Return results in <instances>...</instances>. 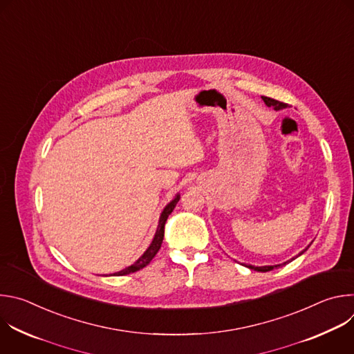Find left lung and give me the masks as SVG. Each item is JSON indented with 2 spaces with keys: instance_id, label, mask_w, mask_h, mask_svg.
<instances>
[{
  "instance_id": "1",
  "label": "left lung",
  "mask_w": 354,
  "mask_h": 354,
  "mask_svg": "<svg viewBox=\"0 0 354 354\" xmlns=\"http://www.w3.org/2000/svg\"><path fill=\"white\" fill-rule=\"evenodd\" d=\"M262 99H263V102L268 105V106H273L274 108V111H280V109H284V108H287V104H284V102H280V100H276V99H273V97H269V96H262ZM307 249H304L301 252L299 255H302L304 254ZM281 265H274V266H248L249 269H252V270H257V272H270V270H273V269H276V268H280Z\"/></svg>"
}]
</instances>
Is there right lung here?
<instances>
[{
	"instance_id": "add662e5",
	"label": "right lung",
	"mask_w": 354,
	"mask_h": 354,
	"mask_svg": "<svg viewBox=\"0 0 354 354\" xmlns=\"http://www.w3.org/2000/svg\"><path fill=\"white\" fill-rule=\"evenodd\" d=\"M179 198H180V197H179V194H178V196L171 201V203L164 209V212H162V214H161V217H160V224H158L157 232H156V235H154V239H153V242H151V245L148 246V249L144 252L142 257L138 258V261H137L136 263H133L131 266H129V268H126V269H123V270L115 273V276H124V274L134 273V272H137V270L145 268L151 261L154 259V257L157 255V252H158L160 248H161L162 239H164V227H165V223H167V220H168V216L174 212V209H175L176 203L179 201Z\"/></svg>"
}]
</instances>
